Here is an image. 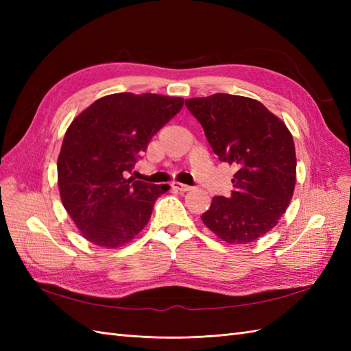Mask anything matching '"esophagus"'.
Segmentation results:
<instances>
[{
    "label": "esophagus",
    "instance_id": "esophagus-1",
    "mask_svg": "<svg viewBox=\"0 0 351 351\" xmlns=\"http://www.w3.org/2000/svg\"><path fill=\"white\" fill-rule=\"evenodd\" d=\"M171 187H173L178 191H181V193H187V191L191 190L190 185H185V184H181V182H173V184H171Z\"/></svg>",
    "mask_w": 351,
    "mask_h": 351
}]
</instances>
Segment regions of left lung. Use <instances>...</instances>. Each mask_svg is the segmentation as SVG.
Here are the masks:
<instances>
[{
    "label": "left lung",
    "mask_w": 351,
    "mask_h": 351,
    "mask_svg": "<svg viewBox=\"0 0 351 351\" xmlns=\"http://www.w3.org/2000/svg\"><path fill=\"white\" fill-rule=\"evenodd\" d=\"M219 160L237 169L229 197H213L200 215L229 244H247L278 225L295 187V147L287 125L263 104L215 93L185 99Z\"/></svg>",
    "instance_id": "8db88e82"
}]
</instances>
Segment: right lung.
Segmentation results:
<instances>
[{
  "instance_id": "1",
  "label": "right lung",
  "mask_w": 351,
  "mask_h": 351,
  "mask_svg": "<svg viewBox=\"0 0 351 351\" xmlns=\"http://www.w3.org/2000/svg\"><path fill=\"white\" fill-rule=\"evenodd\" d=\"M182 98L114 93L87 107L69 125L57 161L64 210L90 243L116 249L130 243L170 187L128 175L149 141L180 113Z\"/></svg>"
}]
</instances>
